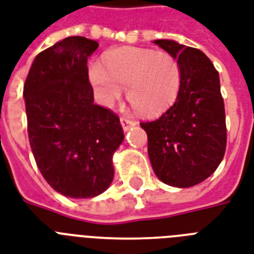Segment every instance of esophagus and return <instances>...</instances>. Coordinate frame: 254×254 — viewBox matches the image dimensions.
Here are the masks:
<instances>
[{"label":"esophagus","mask_w":254,"mask_h":254,"mask_svg":"<svg viewBox=\"0 0 254 254\" xmlns=\"http://www.w3.org/2000/svg\"><path fill=\"white\" fill-rule=\"evenodd\" d=\"M120 123H121V127H123L124 131H127L131 127H134L135 124H137L134 120L125 119V117H124V119H121V121H120Z\"/></svg>","instance_id":"34e87169"}]
</instances>
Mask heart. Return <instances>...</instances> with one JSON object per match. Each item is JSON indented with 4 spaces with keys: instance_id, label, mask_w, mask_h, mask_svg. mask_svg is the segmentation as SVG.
Wrapping results in <instances>:
<instances>
[{
    "instance_id": "obj_1",
    "label": "heart",
    "mask_w": 254,
    "mask_h": 254,
    "mask_svg": "<svg viewBox=\"0 0 254 254\" xmlns=\"http://www.w3.org/2000/svg\"><path fill=\"white\" fill-rule=\"evenodd\" d=\"M105 68L95 62L89 80L104 107H112L127 89V101L141 115H157L177 100L182 84L181 65L167 53L123 47L104 57Z\"/></svg>"
}]
</instances>
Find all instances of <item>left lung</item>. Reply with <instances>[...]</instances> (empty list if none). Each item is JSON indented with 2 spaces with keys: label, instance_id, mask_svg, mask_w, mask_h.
<instances>
[{
  "label": "left lung",
  "instance_id": "8db88e82",
  "mask_svg": "<svg viewBox=\"0 0 254 254\" xmlns=\"http://www.w3.org/2000/svg\"><path fill=\"white\" fill-rule=\"evenodd\" d=\"M154 43L178 61L182 84L175 103L141 127L146 131L147 154L159 181L187 189L212 175L224 157L227 127L220 79L200 50L173 39Z\"/></svg>",
  "mask_w": 254,
  "mask_h": 254
}]
</instances>
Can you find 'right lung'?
I'll return each mask as SVG.
<instances>
[{"label": "right lung", "instance_id": "add662e5", "mask_svg": "<svg viewBox=\"0 0 254 254\" xmlns=\"http://www.w3.org/2000/svg\"><path fill=\"white\" fill-rule=\"evenodd\" d=\"M97 47L85 37L57 42L35 57L23 87L38 169L72 199L95 197L111 186L113 154L124 141L119 117L93 104L87 62Z\"/></svg>", "mask_w": 254, "mask_h": 254}]
</instances>
